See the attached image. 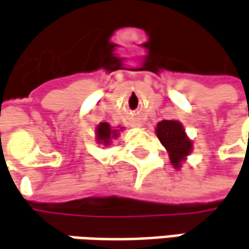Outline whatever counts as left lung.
<instances>
[{"mask_svg":"<svg viewBox=\"0 0 249 249\" xmlns=\"http://www.w3.org/2000/svg\"><path fill=\"white\" fill-rule=\"evenodd\" d=\"M156 135L167 149L171 164L176 168L181 167V163L192 152V142L182 124L176 120H163L157 124Z\"/></svg>","mask_w":249,"mask_h":249,"instance_id":"1","label":"left lung"}]
</instances>
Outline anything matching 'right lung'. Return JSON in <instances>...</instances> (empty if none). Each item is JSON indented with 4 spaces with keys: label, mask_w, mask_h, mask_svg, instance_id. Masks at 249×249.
Returning a JSON list of instances; mask_svg holds the SVG:
<instances>
[{
    "label": "right lung",
    "mask_w": 249,
    "mask_h": 249,
    "mask_svg": "<svg viewBox=\"0 0 249 249\" xmlns=\"http://www.w3.org/2000/svg\"><path fill=\"white\" fill-rule=\"evenodd\" d=\"M118 129H113L110 124L107 123H100L96 128V139L99 143H103L104 146L110 145L111 139H115L118 136Z\"/></svg>",
    "instance_id": "1"
}]
</instances>
